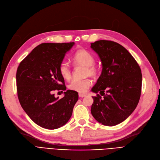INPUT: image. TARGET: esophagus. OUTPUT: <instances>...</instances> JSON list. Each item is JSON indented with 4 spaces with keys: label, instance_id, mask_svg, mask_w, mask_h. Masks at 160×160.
Here are the masks:
<instances>
[{
    "label": "esophagus",
    "instance_id": "34e87169",
    "mask_svg": "<svg viewBox=\"0 0 160 160\" xmlns=\"http://www.w3.org/2000/svg\"><path fill=\"white\" fill-rule=\"evenodd\" d=\"M79 96L80 98H83V97H85V96H86V94L79 93Z\"/></svg>",
    "mask_w": 160,
    "mask_h": 160
}]
</instances>
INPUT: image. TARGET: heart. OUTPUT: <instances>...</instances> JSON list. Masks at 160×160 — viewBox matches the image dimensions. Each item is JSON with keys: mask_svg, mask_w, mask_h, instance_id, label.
Segmentation results:
<instances>
[{"mask_svg": "<svg viewBox=\"0 0 160 160\" xmlns=\"http://www.w3.org/2000/svg\"><path fill=\"white\" fill-rule=\"evenodd\" d=\"M72 60L75 65L85 66V74L90 76H95L98 70L94 66L95 63L94 57L91 53L84 49H81L76 51L72 57ZM58 71L62 77L66 80H69L72 77L70 66L67 62L62 61L60 63ZM92 81L87 78L83 79H73L68 84V88L71 90L81 93L86 92L91 86Z\"/></svg>", "mask_w": 160, "mask_h": 160, "instance_id": "heart-1", "label": "heart"}]
</instances>
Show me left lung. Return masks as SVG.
I'll use <instances>...</instances> for the list:
<instances>
[{
	"instance_id": "left-lung-1",
	"label": "left lung",
	"mask_w": 160,
	"mask_h": 160,
	"mask_svg": "<svg viewBox=\"0 0 160 160\" xmlns=\"http://www.w3.org/2000/svg\"><path fill=\"white\" fill-rule=\"evenodd\" d=\"M98 55L102 72L93 92L91 113L105 126H113L124 121L135 109L141 93V68L128 51L119 43L98 40L90 43Z\"/></svg>"
}]
</instances>
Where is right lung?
Masks as SVG:
<instances>
[{
	"mask_svg": "<svg viewBox=\"0 0 160 160\" xmlns=\"http://www.w3.org/2000/svg\"><path fill=\"white\" fill-rule=\"evenodd\" d=\"M74 42L43 43L20 62L16 73L17 91L22 108L34 122L49 130L66 124L72 117L79 96L68 90L64 96L55 97V90H66L58 71L66 53Z\"/></svg>",
	"mask_w": 160,
	"mask_h": 160,
	"instance_id": "add662e5",
	"label": "right lung"
}]
</instances>
